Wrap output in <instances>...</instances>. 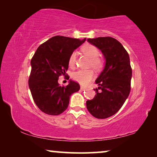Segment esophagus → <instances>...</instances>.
<instances>
[{
  "instance_id": "obj_1",
  "label": "esophagus",
  "mask_w": 157,
  "mask_h": 157,
  "mask_svg": "<svg viewBox=\"0 0 157 157\" xmlns=\"http://www.w3.org/2000/svg\"><path fill=\"white\" fill-rule=\"evenodd\" d=\"M85 89H86V88H85V87H84V86H81L80 87V89L82 90V91H84V90H85Z\"/></svg>"
}]
</instances>
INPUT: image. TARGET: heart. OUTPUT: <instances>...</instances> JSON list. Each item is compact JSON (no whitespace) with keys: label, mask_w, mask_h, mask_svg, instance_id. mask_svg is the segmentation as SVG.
<instances>
[{"label":"heart","mask_w":157,"mask_h":157,"mask_svg":"<svg viewBox=\"0 0 157 157\" xmlns=\"http://www.w3.org/2000/svg\"><path fill=\"white\" fill-rule=\"evenodd\" d=\"M82 51L90 59L89 66L96 71H99L103 66V61L98 57L100 51L96 46L92 44H86L82 47ZM76 62V52H73L70 55L68 60V66L73 68ZM94 74L91 69L88 70H79L73 74V79L82 85H86L94 78Z\"/></svg>","instance_id":"1"}]
</instances>
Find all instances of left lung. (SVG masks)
Returning <instances> with one entry per match:
<instances>
[{
	"label": "left lung",
	"mask_w": 157,
	"mask_h": 157,
	"mask_svg": "<svg viewBox=\"0 0 157 157\" xmlns=\"http://www.w3.org/2000/svg\"><path fill=\"white\" fill-rule=\"evenodd\" d=\"M104 55L106 64L97 78L96 94L86 101V108L95 118L105 119L120 110L131 90L132 70L128 52L120 42L110 36L87 39Z\"/></svg>",
	"instance_id": "8db88e82"
}]
</instances>
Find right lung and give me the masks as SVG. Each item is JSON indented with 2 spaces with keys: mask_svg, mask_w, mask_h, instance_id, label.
<instances>
[{
  "mask_svg": "<svg viewBox=\"0 0 157 157\" xmlns=\"http://www.w3.org/2000/svg\"><path fill=\"white\" fill-rule=\"evenodd\" d=\"M85 41L55 36L36 49L31 59L28 85L34 102L42 112L59 115L68 108L71 95L80 89L78 82L71 80L67 86H60L58 79L66 75L70 55Z\"/></svg>",
  "mask_w": 157,
  "mask_h": 157,
  "instance_id": "add662e5",
  "label": "right lung"
}]
</instances>
